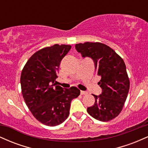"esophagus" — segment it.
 Masks as SVG:
<instances>
[{
	"label": "esophagus",
	"instance_id": "esophagus-1",
	"mask_svg": "<svg viewBox=\"0 0 148 148\" xmlns=\"http://www.w3.org/2000/svg\"><path fill=\"white\" fill-rule=\"evenodd\" d=\"M87 94H88L87 92H86V91H82V90L81 91V95H87Z\"/></svg>",
	"mask_w": 148,
	"mask_h": 148
}]
</instances>
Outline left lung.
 <instances>
[{
  "label": "left lung",
  "instance_id": "1",
  "mask_svg": "<svg viewBox=\"0 0 148 148\" xmlns=\"http://www.w3.org/2000/svg\"><path fill=\"white\" fill-rule=\"evenodd\" d=\"M75 48L83 58L93 60L97 74L101 77L98 85L101 93L92 95L95 102L87 108L88 113L99 121L111 120L121 112L130 90L125 62L113 49L99 42L76 44Z\"/></svg>",
  "mask_w": 148,
  "mask_h": 148
}]
</instances>
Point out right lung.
Masks as SVG:
<instances>
[{
  "label": "right lung",
  "instance_id": "1",
  "mask_svg": "<svg viewBox=\"0 0 148 148\" xmlns=\"http://www.w3.org/2000/svg\"><path fill=\"white\" fill-rule=\"evenodd\" d=\"M70 49L65 45L42 49L30 58L21 72L20 82L27 106L38 121L49 127L68 118L71 101L80 95L76 87L56 86L60 63Z\"/></svg>",
  "mask_w": 148,
  "mask_h": 148
}]
</instances>
